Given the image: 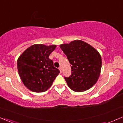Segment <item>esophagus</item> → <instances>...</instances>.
<instances>
[{
    "instance_id": "1",
    "label": "esophagus",
    "mask_w": 123,
    "mask_h": 123,
    "mask_svg": "<svg viewBox=\"0 0 123 123\" xmlns=\"http://www.w3.org/2000/svg\"><path fill=\"white\" fill-rule=\"evenodd\" d=\"M58 69H59V70H60L61 73H62V68H61V67H60L58 68Z\"/></svg>"
}]
</instances>
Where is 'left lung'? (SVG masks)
Returning <instances> with one entry per match:
<instances>
[{
  "label": "left lung",
  "instance_id": "obj_1",
  "mask_svg": "<svg viewBox=\"0 0 123 123\" xmlns=\"http://www.w3.org/2000/svg\"><path fill=\"white\" fill-rule=\"evenodd\" d=\"M60 47L71 64L72 74L65 77L68 86L77 92L89 89L97 82L101 73L100 53L89 44L78 39Z\"/></svg>",
  "mask_w": 123,
  "mask_h": 123
}]
</instances>
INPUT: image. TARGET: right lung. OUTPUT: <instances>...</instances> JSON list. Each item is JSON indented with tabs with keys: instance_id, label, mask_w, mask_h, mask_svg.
<instances>
[{
	"instance_id": "right-lung-1",
	"label": "right lung",
	"mask_w": 123,
	"mask_h": 123,
	"mask_svg": "<svg viewBox=\"0 0 123 123\" xmlns=\"http://www.w3.org/2000/svg\"><path fill=\"white\" fill-rule=\"evenodd\" d=\"M56 46L35 44L28 47L19 57L17 67L19 77L29 90L34 92L46 91L60 73L49 58Z\"/></svg>"
}]
</instances>
